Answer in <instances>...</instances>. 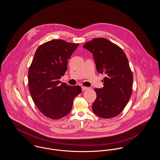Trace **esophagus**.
Returning <instances> with one entry per match:
<instances>
[{
	"label": "esophagus",
	"mask_w": 160,
	"mask_h": 160,
	"mask_svg": "<svg viewBox=\"0 0 160 160\" xmlns=\"http://www.w3.org/2000/svg\"><path fill=\"white\" fill-rule=\"evenodd\" d=\"M82 91H86L87 89H88V88L85 87V86H82Z\"/></svg>",
	"instance_id": "esophagus-1"
}]
</instances>
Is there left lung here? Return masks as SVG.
<instances>
[{"mask_svg":"<svg viewBox=\"0 0 160 160\" xmlns=\"http://www.w3.org/2000/svg\"><path fill=\"white\" fill-rule=\"evenodd\" d=\"M83 48L93 54L98 73L106 75L103 87L94 89L97 97L92 111L104 119L114 118L123 111L132 94L133 77L127 57L119 46L104 38L93 39Z\"/></svg>","mask_w":160,"mask_h":160,"instance_id":"8db88e82","label":"left lung"}]
</instances>
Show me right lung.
<instances>
[{
	"label": "right lung",
	"mask_w": 160,
	"mask_h": 160,
	"mask_svg": "<svg viewBox=\"0 0 160 160\" xmlns=\"http://www.w3.org/2000/svg\"><path fill=\"white\" fill-rule=\"evenodd\" d=\"M78 44L53 39L37 49L28 72L30 95L38 109L50 119H59L71 111L73 100L82 92L80 86H69L60 79Z\"/></svg>",
	"instance_id": "add662e5"
}]
</instances>
